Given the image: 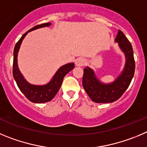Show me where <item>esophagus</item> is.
I'll use <instances>...</instances> for the list:
<instances>
[{"label": "esophagus", "instance_id": "esophagus-1", "mask_svg": "<svg viewBox=\"0 0 147 147\" xmlns=\"http://www.w3.org/2000/svg\"><path fill=\"white\" fill-rule=\"evenodd\" d=\"M86 64V60L83 58H78L75 61V64L78 67H83Z\"/></svg>", "mask_w": 147, "mask_h": 147}]
</instances>
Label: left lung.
Returning <instances> with one entry per match:
<instances>
[{
  "instance_id": "8db88e82",
  "label": "left lung",
  "mask_w": 147,
  "mask_h": 147,
  "mask_svg": "<svg viewBox=\"0 0 147 147\" xmlns=\"http://www.w3.org/2000/svg\"><path fill=\"white\" fill-rule=\"evenodd\" d=\"M115 42L125 55V65L121 75L112 83H104L100 81L93 69L87 67L83 69V86L87 94L94 102H113L119 99L129 86L135 72L133 50L125 35L119 30Z\"/></svg>"
}]
</instances>
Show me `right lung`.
I'll use <instances>...</instances> for the list:
<instances>
[{
  "mask_svg": "<svg viewBox=\"0 0 147 147\" xmlns=\"http://www.w3.org/2000/svg\"><path fill=\"white\" fill-rule=\"evenodd\" d=\"M51 25V22H47V23H43V24L34 26L22 36V37L17 42L14 49V60H13L14 78L22 93L27 97L28 100L34 103L47 102L53 100L55 95L59 92L64 76L69 72L73 69L75 67L74 63H69V64L62 66L58 69L57 72H55L51 81L45 85L42 86L32 85L31 83H29L21 74L18 65V54L23 39L30 31L40 28L47 27Z\"/></svg>",
  "mask_w": 147,
  "mask_h": 147,
  "instance_id": "1",
  "label": "right lung"
}]
</instances>
